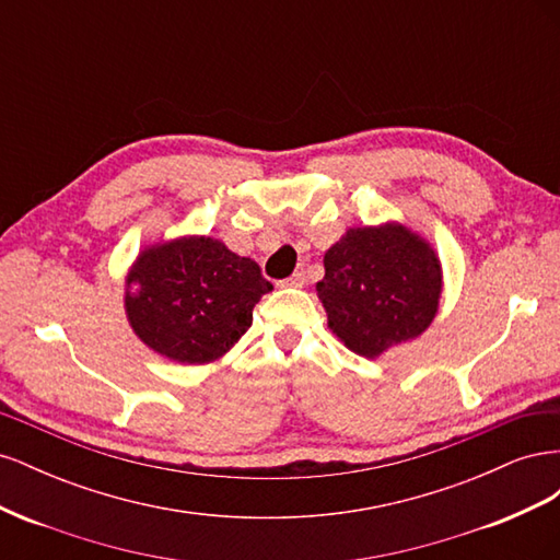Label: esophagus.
I'll list each match as a JSON object with an SVG mask.
<instances>
[{
  "label": "esophagus",
  "instance_id": "34e87169",
  "mask_svg": "<svg viewBox=\"0 0 560 560\" xmlns=\"http://www.w3.org/2000/svg\"><path fill=\"white\" fill-rule=\"evenodd\" d=\"M303 284H306V273H303V270H296L292 278L280 282V287H303Z\"/></svg>",
  "mask_w": 560,
  "mask_h": 560
}]
</instances>
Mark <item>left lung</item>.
Listing matches in <instances>:
<instances>
[{"label": "left lung", "instance_id": "obj_1", "mask_svg": "<svg viewBox=\"0 0 560 560\" xmlns=\"http://www.w3.org/2000/svg\"><path fill=\"white\" fill-rule=\"evenodd\" d=\"M442 287L434 247L409 226L385 222L348 229L327 249L317 299L341 343L376 360L432 325Z\"/></svg>", "mask_w": 560, "mask_h": 560}]
</instances>
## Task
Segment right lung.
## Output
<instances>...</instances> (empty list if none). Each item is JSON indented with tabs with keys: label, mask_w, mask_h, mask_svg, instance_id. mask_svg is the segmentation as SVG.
Here are the masks:
<instances>
[{
	"label": "right lung",
	"mask_w": 560,
	"mask_h": 560,
	"mask_svg": "<svg viewBox=\"0 0 560 560\" xmlns=\"http://www.w3.org/2000/svg\"><path fill=\"white\" fill-rule=\"evenodd\" d=\"M270 290L257 261L210 235H182L138 254L124 308L135 336L161 358L210 364L241 341Z\"/></svg>",
	"instance_id": "1"
}]
</instances>
